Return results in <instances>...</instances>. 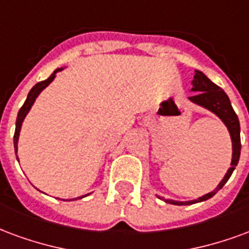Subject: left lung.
Returning <instances> with one entry per match:
<instances>
[{
  "mask_svg": "<svg viewBox=\"0 0 249 249\" xmlns=\"http://www.w3.org/2000/svg\"><path fill=\"white\" fill-rule=\"evenodd\" d=\"M191 91L196 92L194 96H190L193 103L207 108L215 115L218 116L219 119L222 120L228 128V132L231 134V140H232V161H231V167L228 169L227 174L224 176L222 182L219 183L218 187L209 194L200 196L198 199L190 200V202H177V200L165 199L166 203L177 204V206H186V204H193L196 202H203V200L210 199L211 196L216 194L223 186L226 185V182L230 179V177L235 170L239 158H240V149H242V142H240V124H239V119H237L236 113L233 110L231 101L226 95V92L223 91L222 88L218 87L215 83L210 80L203 72L200 71H195L194 80H193V88Z\"/></svg>",
  "mask_w": 249,
  "mask_h": 249,
  "instance_id": "left-lung-1",
  "label": "left lung"
}]
</instances>
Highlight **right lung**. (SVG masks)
I'll list each match as a JSON object with an SVG mask.
<instances>
[{
  "label": "right lung",
  "instance_id": "1",
  "mask_svg": "<svg viewBox=\"0 0 249 249\" xmlns=\"http://www.w3.org/2000/svg\"><path fill=\"white\" fill-rule=\"evenodd\" d=\"M60 70H62V68H58V70H55L54 72L51 73V76H50V78H47L46 80H43V82L36 83V86H34V87L30 89L29 95H27L26 101L23 103V106L21 107V109H19V112H18V116H17V121H16V133H14V150H16V154H17V150H18V146H17V143H18V137H19V130H21L22 121H23V119L26 117L27 112L30 110L31 106L34 104V101H36V96H38L40 92L43 91V89H45V88L49 86L50 83L54 80L55 73L58 72V71H60ZM17 160H18V158H17Z\"/></svg>",
  "mask_w": 249,
  "mask_h": 249
}]
</instances>
